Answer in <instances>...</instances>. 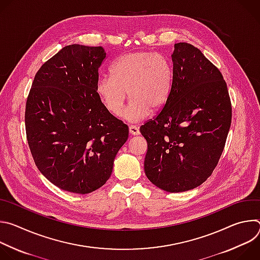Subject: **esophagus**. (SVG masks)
Returning <instances> with one entry per match:
<instances>
[{
  "label": "esophagus",
  "mask_w": 260,
  "mask_h": 260,
  "mask_svg": "<svg viewBox=\"0 0 260 260\" xmlns=\"http://www.w3.org/2000/svg\"><path fill=\"white\" fill-rule=\"evenodd\" d=\"M128 132H129V134H131L132 136H138V135H140V131H139L138 126H136V125H129Z\"/></svg>",
  "instance_id": "34e87169"
}]
</instances>
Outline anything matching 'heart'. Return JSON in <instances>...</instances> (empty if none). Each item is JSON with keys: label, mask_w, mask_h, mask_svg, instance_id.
<instances>
[{"label": "heart", "mask_w": 260, "mask_h": 260, "mask_svg": "<svg viewBox=\"0 0 260 260\" xmlns=\"http://www.w3.org/2000/svg\"><path fill=\"white\" fill-rule=\"evenodd\" d=\"M111 74H101L95 90L108 111L119 114L128 94L131 100L120 113L128 122L145 119L168 101L173 84V68L168 57L150 51H134L118 57Z\"/></svg>", "instance_id": "1"}]
</instances>
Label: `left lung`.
I'll list each match as a JSON object with an SVG mask.
<instances>
[{
    "label": "left lung",
    "instance_id": "left-lung-1",
    "mask_svg": "<svg viewBox=\"0 0 260 260\" xmlns=\"http://www.w3.org/2000/svg\"><path fill=\"white\" fill-rule=\"evenodd\" d=\"M173 84L158 115L141 126L148 149L147 178L168 192H183L204 183L224 149L232 104L220 71L188 43L171 55Z\"/></svg>",
    "mask_w": 260,
    "mask_h": 260
}]
</instances>
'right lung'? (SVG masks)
I'll list each match as a JSON object with an SVG mask.
<instances>
[{
	"mask_svg": "<svg viewBox=\"0 0 260 260\" xmlns=\"http://www.w3.org/2000/svg\"><path fill=\"white\" fill-rule=\"evenodd\" d=\"M102 46L72 44L37 72L25 106L35 164L58 188L90 193L112 174L128 126L111 114L95 90L106 58Z\"/></svg>",
	"mask_w": 260,
	"mask_h": 260,
	"instance_id": "1",
	"label": "right lung"
}]
</instances>
